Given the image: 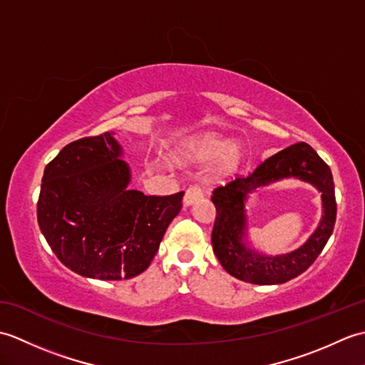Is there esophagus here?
<instances>
[{
  "instance_id": "esophagus-1",
  "label": "esophagus",
  "mask_w": 365,
  "mask_h": 365,
  "mask_svg": "<svg viewBox=\"0 0 365 365\" xmlns=\"http://www.w3.org/2000/svg\"><path fill=\"white\" fill-rule=\"evenodd\" d=\"M204 196V190L199 187V185H191V187L185 192L183 197V204L185 205H191L192 202H196L197 199H200Z\"/></svg>"
}]
</instances>
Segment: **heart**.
Instances as JSON below:
<instances>
[{
    "label": "heart",
    "mask_w": 365,
    "mask_h": 365,
    "mask_svg": "<svg viewBox=\"0 0 365 365\" xmlns=\"http://www.w3.org/2000/svg\"><path fill=\"white\" fill-rule=\"evenodd\" d=\"M199 157L204 160H215L220 158V173L221 174H230L232 170H235L238 163H240V152L235 149L234 144L226 139H218V138H208L200 144L199 147Z\"/></svg>",
    "instance_id": "obj_1"
}]
</instances>
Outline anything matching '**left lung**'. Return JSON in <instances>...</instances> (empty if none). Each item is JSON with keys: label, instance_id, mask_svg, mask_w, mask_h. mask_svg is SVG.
Segmentation results:
<instances>
[{"label": "left lung", "instance_id": "obj_1", "mask_svg": "<svg viewBox=\"0 0 365 365\" xmlns=\"http://www.w3.org/2000/svg\"><path fill=\"white\" fill-rule=\"evenodd\" d=\"M285 176L301 178L322 191L324 218L313 237L297 252L271 258L251 252L242 243L244 200L247 192ZM212 200L216 208L212 230L213 252L230 276L251 284H282L304 273L323 251L336 224L337 204L331 169L306 143L287 147L262 161L247 175H237L234 180L216 187Z\"/></svg>", "mask_w": 365, "mask_h": 365}]
</instances>
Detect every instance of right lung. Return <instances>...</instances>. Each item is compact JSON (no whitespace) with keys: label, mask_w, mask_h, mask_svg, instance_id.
I'll return each mask as SVG.
<instances>
[{"label":"right lung","mask_w":365,"mask_h":365,"mask_svg":"<svg viewBox=\"0 0 365 365\" xmlns=\"http://www.w3.org/2000/svg\"><path fill=\"white\" fill-rule=\"evenodd\" d=\"M110 131L67 144L45 166L37 222L56 257L103 281L141 274L182 208L185 192L128 190L130 169Z\"/></svg>","instance_id":"obj_1"}]
</instances>
